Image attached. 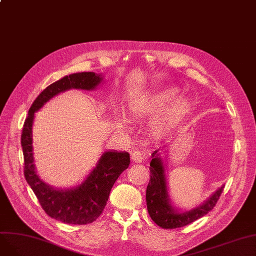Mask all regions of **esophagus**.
<instances>
[{
    "mask_svg": "<svg viewBox=\"0 0 256 256\" xmlns=\"http://www.w3.org/2000/svg\"><path fill=\"white\" fill-rule=\"evenodd\" d=\"M130 158L135 163H140L143 160V154L139 150H132L130 152Z\"/></svg>",
    "mask_w": 256,
    "mask_h": 256,
    "instance_id": "esophagus-1",
    "label": "esophagus"
}]
</instances>
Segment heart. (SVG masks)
I'll return each mask as SVG.
<instances>
[{"label": "heart", "mask_w": 256, "mask_h": 256, "mask_svg": "<svg viewBox=\"0 0 256 256\" xmlns=\"http://www.w3.org/2000/svg\"><path fill=\"white\" fill-rule=\"evenodd\" d=\"M176 92L178 89L176 87H166L142 93L130 100V114L132 118H143L154 115L164 109L165 106L176 96ZM191 106L192 102L190 98L186 96L176 98L154 120V130L162 132L171 128L189 113Z\"/></svg>", "instance_id": "1"}]
</instances>
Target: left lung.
I'll list each match as a JSON object with an SVG mask.
<instances>
[{"label":"left lung","instance_id":"obj_1","mask_svg":"<svg viewBox=\"0 0 256 256\" xmlns=\"http://www.w3.org/2000/svg\"><path fill=\"white\" fill-rule=\"evenodd\" d=\"M158 150L152 152L150 162V180L146 189L147 210L152 221L164 230H173L190 224L197 219L204 217L210 212L219 200L224 186L214 192L202 204L192 210L184 212H176L169 204L167 193L166 176L164 174V165L160 158Z\"/></svg>","mask_w":256,"mask_h":256}]
</instances>
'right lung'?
<instances>
[{
    "label": "right lung",
    "instance_id": "add662e5",
    "mask_svg": "<svg viewBox=\"0 0 256 256\" xmlns=\"http://www.w3.org/2000/svg\"><path fill=\"white\" fill-rule=\"evenodd\" d=\"M102 76L94 72L66 76L48 86L32 104L22 132L24 178L35 193L48 216L67 224L85 225L96 221L102 212L114 182L130 165L128 152H106L86 180L74 189L55 190L46 184L35 172L32 152V124L34 113L58 93L72 88H96Z\"/></svg>",
    "mask_w": 256,
    "mask_h": 256
}]
</instances>
